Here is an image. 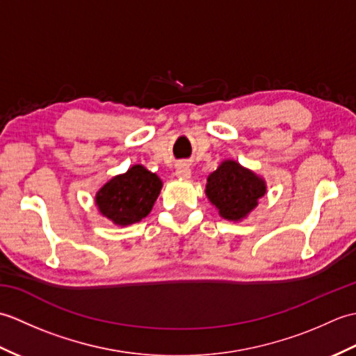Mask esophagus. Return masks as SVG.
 <instances>
[{
	"label": "esophagus",
	"mask_w": 356,
	"mask_h": 356,
	"mask_svg": "<svg viewBox=\"0 0 356 356\" xmlns=\"http://www.w3.org/2000/svg\"><path fill=\"white\" fill-rule=\"evenodd\" d=\"M176 176L180 179H188L191 176V168L188 163H179L176 168Z\"/></svg>",
	"instance_id": "esophagus-1"
}]
</instances>
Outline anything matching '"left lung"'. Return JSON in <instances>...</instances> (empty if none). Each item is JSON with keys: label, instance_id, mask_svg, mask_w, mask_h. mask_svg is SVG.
<instances>
[{"label": "left lung", "instance_id": "obj_1", "mask_svg": "<svg viewBox=\"0 0 356 356\" xmlns=\"http://www.w3.org/2000/svg\"><path fill=\"white\" fill-rule=\"evenodd\" d=\"M266 193L264 182L234 161H225L208 177L207 195L218 214L228 220H240L257 207Z\"/></svg>", "mask_w": 356, "mask_h": 356}]
</instances>
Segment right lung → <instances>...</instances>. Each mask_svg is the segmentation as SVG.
<instances>
[{
  "instance_id": "add662e5",
  "label": "right lung",
  "mask_w": 356,
  "mask_h": 356,
  "mask_svg": "<svg viewBox=\"0 0 356 356\" xmlns=\"http://www.w3.org/2000/svg\"><path fill=\"white\" fill-rule=\"evenodd\" d=\"M161 188V179L154 172L134 165L105 184L96 195V203L102 216L111 222L120 226L131 225L149 214Z\"/></svg>"
}]
</instances>
